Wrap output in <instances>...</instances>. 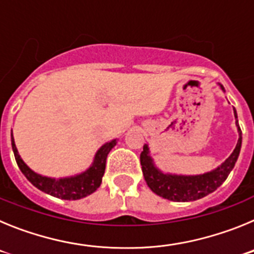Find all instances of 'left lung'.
<instances>
[{"instance_id": "left-lung-1", "label": "left lung", "mask_w": 254, "mask_h": 254, "mask_svg": "<svg viewBox=\"0 0 254 254\" xmlns=\"http://www.w3.org/2000/svg\"><path fill=\"white\" fill-rule=\"evenodd\" d=\"M220 89L225 93V89L221 84H217ZM235 126H237L238 138L237 146L223 164L215 169L206 172L203 174L186 176V174H174V173H164L156 167L154 159L150 155L149 145H143V151L141 152L140 161L142 168L143 178L146 181L150 190L158 196L163 197L174 202H190L202 198L207 194L212 193L220 186L223 185L230 172L234 168L238 160L242 147V131L238 125V114L234 109Z\"/></svg>"}]
</instances>
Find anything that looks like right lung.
<instances>
[{"label": "right lung", "instance_id": "add662e5", "mask_svg": "<svg viewBox=\"0 0 254 254\" xmlns=\"http://www.w3.org/2000/svg\"><path fill=\"white\" fill-rule=\"evenodd\" d=\"M11 145H12L13 155H15V159H16L20 170L31 185L42 190V192H44V193L51 194L53 197L75 201V199H80L89 196L100 187L105 172L107 156L109 151L117 145V138L108 141L98 149L93 159V163L90 164V167L87 168L86 170L75 174V176L64 177V178H52V177L42 176L39 173L30 169L19 155L16 145H15V140H13L12 132H11Z\"/></svg>", "mask_w": 254, "mask_h": 254}]
</instances>
